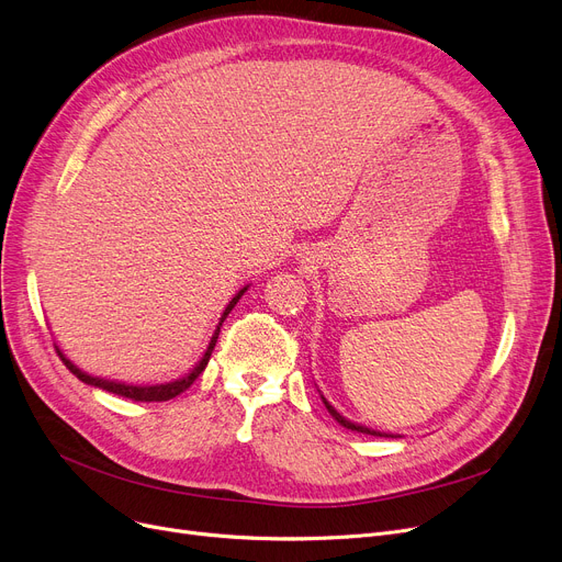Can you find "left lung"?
<instances>
[{
  "label": "left lung",
  "instance_id": "8db88e82",
  "mask_svg": "<svg viewBox=\"0 0 562 562\" xmlns=\"http://www.w3.org/2000/svg\"><path fill=\"white\" fill-rule=\"evenodd\" d=\"M323 398V396H321ZM323 403H326V407H328V412L333 415V419L339 424V426H344V428H348V430H356V432H362V435H373V437H396V435H390V432H380V430H371V428H367V426H360V424H352V422H348V419H344L339 412L323 398Z\"/></svg>",
  "mask_w": 562,
  "mask_h": 562
}]
</instances>
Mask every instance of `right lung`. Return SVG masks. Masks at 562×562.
I'll use <instances>...</instances> for the list:
<instances>
[{
	"instance_id": "add662e5",
	"label": "right lung",
	"mask_w": 562,
	"mask_h": 562,
	"mask_svg": "<svg viewBox=\"0 0 562 562\" xmlns=\"http://www.w3.org/2000/svg\"><path fill=\"white\" fill-rule=\"evenodd\" d=\"M246 289L248 286H244L239 293H236V296L229 301V305L225 307V312H223V316H221V321H218V326H216V333H214V337H212V341H210V346H206V350H204V356H202V360L195 364V369L191 371V373H187L184 378H180V380H175V382H166V385H145V387H138V385H125V382H113V380H104V378H93V375H88V373H83L81 369H77L61 350H58V346H56V352H58V358L64 360V364L70 369V373H75L81 382H86V385H93V387H100V390H106V392H111V394H117V396H125V398H132V401H140V403H153V401H170V398H175L177 394H182V392H187L191 385H193V380L204 371V367H206V362H210V358H212V350H214V346H216V339H218V333H221V326H223V321L227 318V314L232 312V307L239 303V299L244 296L246 293Z\"/></svg>"
}]
</instances>
